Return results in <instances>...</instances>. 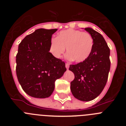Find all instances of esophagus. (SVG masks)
<instances>
[{
	"label": "esophagus",
	"instance_id": "esophagus-1",
	"mask_svg": "<svg viewBox=\"0 0 126 126\" xmlns=\"http://www.w3.org/2000/svg\"><path fill=\"white\" fill-rule=\"evenodd\" d=\"M65 67H66L67 69H68L69 67V63H65Z\"/></svg>",
	"mask_w": 126,
	"mask_h": 126
}]
</instances>
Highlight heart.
<instances>
[{
	"mask_svg": "<svg viewBox=\"0 0 126 126\" xmlns=\"http://www.w3.org/2000/svg\"><path fill=\"white\" fill-rule=\"evenodd\" d=\"M94 40L87 32L80 30L68 29L58 33L55 38L50 42L49 52L56 59H59L66 48L67 58L74 59L76 62L86 60L92 53Z\"/></svg>",
	"mask_w": 126,
	"mask_h": 126,
	"instance_id": "1",
	"label": "heart"
}]
</instances>
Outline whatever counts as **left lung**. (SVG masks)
I'll return each instance as SVG.
<instances>
[{
	"label": "left lung",
	"instance_id": "8db88e82",
	"mask_svg": "<svg viewBox=\"0 0 126 126\" xmlns=\"http://www.w3.org/2000/svg\"><path fill=\"white\" fill-rule=\"evenodd\" d=\"M94 40L93 49L86 60L70 65L74 74L71 82L73 96L79 100H92L102 93L106 85L110 68V48L100 33L90 28H84Z\"/></svg>",
	"mask_w": 126,
	"mask_h": 126
}]
</instances>
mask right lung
<instances>
[{
	"mask_svg": "<svg viewBox=\"0 0 126 126\" xmlns=\"http://www.w3.org/2000/svg\"><path fill=\"white\" fill-rule=\"evenodd\" d=\"M57 30L38 29L19 44L16 75L23 90L32 97L45 98L50 96L55 81L66 71L65 62L49 52L52 35Z\"/></svg>",
	"mask_w": 126,
	"mask_h": 126,
	"instance_id": "obj_1",
	"label": "right lung"
}]
</instances>
